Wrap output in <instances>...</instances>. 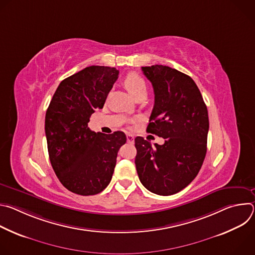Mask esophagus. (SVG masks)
Here are the masks:
<instances>
[{
	"label": "esophagus",
	"instance_id": "obj_1",
	"mask_svg": "<svg viewBox=\"0 0 255 255\" xmlns=\"http://www.w3.org/2000/svg\"><path fill=\"white\" fill-rule=\"evenodd\" d=\"M127 142L132 144V143L134 142V135H132V134H127Z\"/></svg>",
	"mask_w": 255,
	"mask_h": 255
}]
</instances>
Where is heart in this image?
Wrapping results in <instances>:
<instances>
[{
    "label": "heart",
    "mask_w": 255,
    "mask_h": 255,
    "mask_svg": "<svg viewBox=\"0 0 255 255\" xmlns=\"http://www.w3.org/2000/svg\"><path fill=\"white\" fill-rule=\"evenodd\" d=\"M124 86L128 90V92L134 97H138L142 94H146L147 86L142 77L135 74V72H130L124 78Z\"/></svg>",
    "instance_id": "obj_1"
}]
</instances>
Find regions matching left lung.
<instances>
[{
	"label": "left lung",
	"mask_w": 255,
	"mask_h": 255,
	"mask_svg": "<svg viewBox=\"0 0 255 255\" xmlns=\"http://www.w3.org/2000/svg\"><path fill=\"white\" fill-rule=\"evenodd\" d=\"M152 84L154 106L146 131L164 139L155 147L135 138V164L141 184L153 194L169 196L189 186L207 152V106L193 79L165 65L143 66Z\"/></svg>",
	"instance_id": "obj_1"
}]
</instances>
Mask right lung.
<instances>
[{
    "label": "right lung",
    "instance_id": "1",
    "mask_svg": "<svg viewBox=\"0 0 255 255\" xmlns=\"http://www.w3.org/2000/svg\"><path fill=\"white\" fill-rule=\"evenodd\" d=\"M115 67L92 65L65 80L56 89L45 115V135L52 168L68 191L93 196L110 184L117 154L126 142L121 131L94 132L90 117L103 109L117 81Z\"/></svg>",
    "mask_w": 255,
    "mask_h": 255
}]
</instances>
